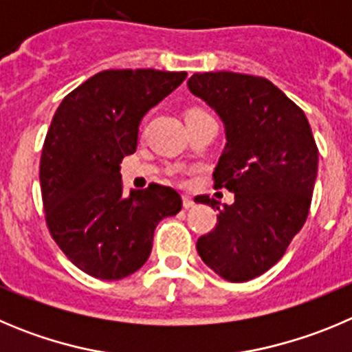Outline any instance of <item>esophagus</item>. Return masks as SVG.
Returning <instances> with one entry per match:
<instances>
[{
    "label": "esophagus",
    "instance_id": "1",
    "mask_svg": "<svg viewBox=\"0 0 352 352\" xmlns=\"http://www.w3.org/2000/svg\"><path fill=\"white\" fill-rule=\"evenodd\" d=\"M193 204H195V202H193V199L190 197V195H183V208L190 209L193 208Z\"/></svg>",
    "mask_w": 352,
    "mask_h": 352
}]
</instances>
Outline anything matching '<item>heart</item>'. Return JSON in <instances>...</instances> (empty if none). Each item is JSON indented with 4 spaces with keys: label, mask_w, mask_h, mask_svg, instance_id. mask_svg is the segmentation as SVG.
I'll return each mask as SVG.
<instances>
[{
    "label": "heart",
    "mask_w": 352,
    "mask_h": 352,
    "mask_svg": "<svg viewBox=\"0 0 352 352\" xmlns=\"http://www.w3.org/2000/svg\"><path fill=\"white\" fill-rule=\"evenodd\" d=\"M192 111H202V109H197V108H193V109H188L186 113H192Z\"/></svg>",
    "instance_id": "heart-1"
}]
</instances>
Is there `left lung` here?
Instances as JSON below:
<instances>
[{
	"label": "left lung",
	"mask_w": 352,
	"mask_h": 352,
	"mask_svg": "<svg viewBox=\"0 0 352 352\" xmlns=\"http://www.w3.org/2000/svg\"><path fill=\"white\" fill-rule=\"evenodd\" d=\"M193 96L225 125L227 144L212 179L234 192L214 228L197 241L202 262L232 283L276 265L307 220L318 176V146L305 113L272 82L232 71L195 73Z\"/></svg>",
	"instance_id": "8db88e82"
}]
</instances>
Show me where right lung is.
I'll use <instances>...</instances> for the list:
<instances>
[{"label": "right lung", "mask_w": 352, "mask_h": 352, "mask_svg": "<svg viewBox=\"0 0 352 352\" xmlns=\"http://www.w3.org/2000/svg\"><path fill=\"white\" fill-rule=\"evenodd\" d=\"M186 78L185 71L106 69L63 99L40 160L52 239L80 270L117 281L140 270L155 227L182 197L151 183L124 195L120 164L136 151L141 118Z\"/></svg>", "instance_id": "add662e5"}]
</instances>
